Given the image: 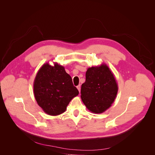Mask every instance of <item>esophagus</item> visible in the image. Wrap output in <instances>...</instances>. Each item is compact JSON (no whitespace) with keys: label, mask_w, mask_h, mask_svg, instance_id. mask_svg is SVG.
<instances>
[{"label":"esophagus","mask_w":155,"mask_h":155,"mask_svg":"<svg viewBox=\"0 0 155 155\" xmlns=\"http://www.w3.org/2000/svg\"><path fill=\"white\" fill-rule=\"evenodd\" d=\"M77 89H78V90L79 93H80V90H81V87H80V84H79V85H78V86H77Z\"/></svg>","instance_id":"1"}]
</instances>
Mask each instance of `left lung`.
I'll use <instances>...</instances> for the list:
<instances>
[{
  "mask_svg": "<svg viewBox=\"0 0 155 155\" xmlns=\"http://www.w3.org/2000/svg\"><path fill=\"white\" fill-rule=\"evenodd\" d=\"M118 90L112 72L103 63L87 69L86 81L81 87V99L91 112L102 114L111 107Z\"/></svg>",
  "mask_w": 155,
  "mask_h": 155,
  "instance_id": "1",
  "label": "left lung"
}]
</instances>
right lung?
<instances>
[{
    "label": "right lung",
    "instance_id": "1",
    "mask_svg": "<svg viewBox=\"0 0 155 155\" xmlns=\"http://www.w3.org/2000/svg\"><path fill=\"white\" fill-rule=\"evenodd\" d=\"M34 94L43 112L51 116L64 113L71 101L79 94L64 67L54 62L44 64L34 81Z\"/></svg>",
    "mask_w": 155,
    "mask_h": 155
}]
</instances>
